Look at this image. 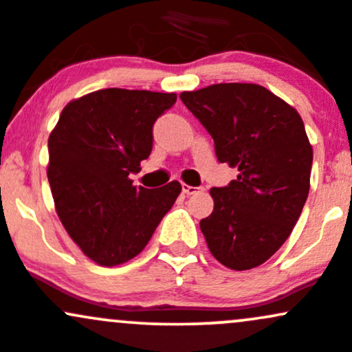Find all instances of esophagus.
<instances>
[{"instance_id": "1", "label": "esophagus", "mask_w": 352, "mask_h": 352, "mask_svg": "<svg viewBox=\"0 0 352 352\" xmlns=\"http://www.w3.org/2000/svg\"><path fill=\"white\" fill-rule=\"evenodd\" d=\"M199 190V187H192V186H187V184H182V192L186 195H192L195 194V192Z\"/></svg>"}]
</instances>
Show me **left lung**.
<instances>
[{
  "mask_svg": "<svg viewBox=\"0 0 352 352\" xmlns=\"http://www.w3.org/2000/svg\"><path fill=\"white\" fill-rule=\"evenodd\" d=\"M180 99L212 136L217 160L239 172L210 188L207 248L228 268H256L287 241L309 195L312 146L300 114L258 84H212Z\"/></svg>",
  "mask_w": 352,
  "mask_h": 352,
  "instance_id": "8db88e82",
  "label": "left lung"
}]
</instances>
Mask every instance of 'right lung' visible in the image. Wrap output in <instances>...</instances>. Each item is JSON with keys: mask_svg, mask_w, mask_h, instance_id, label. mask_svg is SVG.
Segmentation results:
<instances>
[{"mask_svg": "<svg viewBox=\"0 0 352 352\" xmlns=\"http://www.w3.org/2000/svg\"><path fill=\"white\" fill-rule=\"evenodd\" d=\"M173 92L101 89L70 101L49 136V182L58 219L101 266L143 251L182 186L135 187L129 179L153 146V124Z\"/></svg>", "mask_w": 352, "mask_h": 352, "instance_id": "right-lung-1", "label": "right lung"}]
</instances>
